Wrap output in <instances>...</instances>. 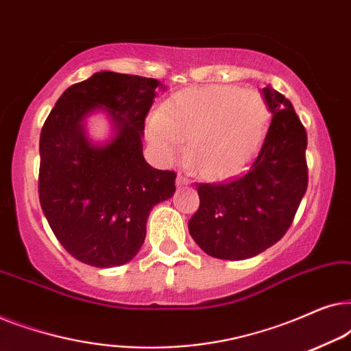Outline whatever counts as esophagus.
Masks as SVG:
<instances>
[{
  "mask_svg": "<svg viewBox=\"0 0 351 351\" xmlns=\"http://www.w3.org/2000/svg\"><path fill=\"white\" fill-rule=\"evenodd\" d=\"M177 186H186V185H190L191 184V180L189 179V177H185L184 174H179L177 176Z\"/></svg>",
  "mask_w": 351,
  "mask_h": 351,
  "instance_id": "34e87169",
  "label": "esophagus"
}]
</instances>
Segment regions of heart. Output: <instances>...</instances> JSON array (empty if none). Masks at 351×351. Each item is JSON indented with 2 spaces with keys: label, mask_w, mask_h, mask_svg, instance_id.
Returning a JSON list of instances; mask_svg holds the SVG:
<instances>
[{
  "label": "heart",
  "mask_w": 351,
  "mask_h": 351,
  "mask_svg": "<svg viewBox=\"0 0 351 351\" xmlns=\"http://www.w3.org/2000/svg\"><path fill=\"white\" fill-rule=\"evenodd\" d=\"M268 107L261 93L234 86H201L172 94L148 119V142L161 160L184 152L186 162L208 179L241 171L268 128Z\"/></svg>",
  "instance_id": "heart-1"
}]
</instances>
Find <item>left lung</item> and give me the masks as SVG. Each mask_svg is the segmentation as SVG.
Returning a JSON list of instances; mask_svg holds the SVG:
<instances>
[{
    "instance_id": "left-lung-1",
    "label": "left lung",
    "mask_w": 351,
    "mask_h": 351,
    "mask_svg": "<svg viewBox=\"0 0 351 351\" xmlns=\"http://www.w3.org/2000/svg\"><path fill=\"white\" fill-rule=\"evenodd\" d=\"M271 121L241 176L199 184L189 232L210 257L244 261L285 237L308 185L306 132L285 95L262 89Z\"/></svg>"
}]
</instances>
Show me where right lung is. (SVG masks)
I'll use <instances>...</instances> for the list:
<instances>
[{
  "label": "right lung",
  "mask_w": 351,
  "mask_h": 351,
  "mask_svg": "<svg viewBox=\"0 0 351 351\" xmlns=\"http://www.w3.org/2000/svg\"><path fill=\"white\" fill-rule=\"evenodd\" d=\"M158 80L97 71L57 100L40 136L41 209L59 243L97 268L132 261L147 234L153 206L176 191V172L145 161L142 137ZM108 117L112 134L94 143L85 121Z\"/></svg>",
  "instance_id": "1"
}]
</instances>
